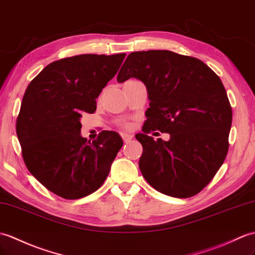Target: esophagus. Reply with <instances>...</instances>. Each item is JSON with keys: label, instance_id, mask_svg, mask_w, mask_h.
Wrapping results in <instances>:
<instances>
[{"label": "esophagus", "instance_id": "esophagus-1", "mask_svg": "<svg viewBox=\"0 0 255 255\" xmlns=\"http://www.w3.org/2000/svg\"><path fill=\"white\" fill-rule=\"evenodd\" d=\"M122 138H123V140H124V142H129L130 140L132 139V135L131 134H128V133H122Z\"/></svg>", "mask_w": 255, "mask_h": 255}]
</instances>
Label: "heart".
Returning <instances> with one entry per match:
<instances>
[{
    "label": "heart",
    "mask_w": 255,
    "mask_h": 255,
    "mask_svg": "<svg viewBox=\"0 0 255 255\" xmlns=\"http://www.w3.org/2000/svg\"><path fill=\"white\" fill-rule=\"evenodd\" d=\"M121 125H122V127H124L125 129H129V128H130V124H129V123H127V122H123V123H121Z\"/></svg>",
    "instance_id": "heart-1"
}]
</instances>
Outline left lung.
<instances>
[{
    "mask_svg": "<svg viewBox=\"0 0 255 255\" xmlns=\"http://www.w3.org/2000/svg\"><path fill=\"white\" fill-rule=\"evenodd\" d=\"M137 78L146 87L150 108L135 134L143 153L139 168L158 192L190 198L214 178L228 152L233 111L223 82L195 57L167 50L132 52L118 82ZM157 128L168 141L150 137Z\"/></svg>",
    "mask_w": 255,
    "mask_h": 255,
    "instance_id": "8db88e82",
    "label": "left lung"
}]
</instances>
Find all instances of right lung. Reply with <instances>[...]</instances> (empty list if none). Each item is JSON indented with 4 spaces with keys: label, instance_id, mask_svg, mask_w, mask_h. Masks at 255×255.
<instances>
[{
    "label": "right lung",
    "instance_id": "add662e5",
    "mask_svg": "<svg viewBox=\"0 0 255 255\" xmlns=\"http://www.w3.org/2000/svg\"><path fill=\"white\" fill-rule=\"evenodd\" d=\"M125 53L82 54L47 65L23 94L16 133L28 170L58 197L76 200L97 191L123 146L115 131L90 142L80 118L94 113L96 99L116 75Z\"/></svg>",
    "mask_w": 255,
    "mask_h": 255
}]
</instances>
